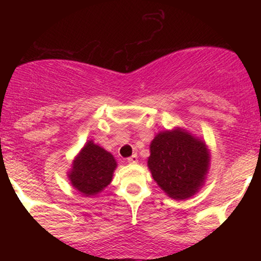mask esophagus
Here are the masks:
<instances>
[{
	"mask_svg": "<svg viewBox=\"0 0 261 261\" xmlns=\"http://www.w3.org/2000/svg\"><path fill=\"white\" fill-rule=\"evenodd\" d=\"M137 161H139V158H137V154H133L131 157L127 158V162L130 164H136Z\"/></svg>",
	"mask_w": 261,
	"mask_h": 261,
	"instance_id": "obj_1",
	"label": "esophagus"
}]
</instances>
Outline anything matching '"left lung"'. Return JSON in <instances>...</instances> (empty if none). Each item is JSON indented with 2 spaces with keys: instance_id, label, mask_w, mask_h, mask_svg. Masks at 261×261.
Segmentation results:
<instances>
[{
  "instance_id": "8db88e82",
  "label": "left lung",
  "mask_w": 261,
  "mask_h": 261,
  "mask_svg": "<svg viewBox=\"0 0 261 261\" xmlns=\"http://www.w3.org/2000/svg\"><path fill=\"white\" fill-rule=\"evenodd\" d=\"M147 167L164 193L174 200L194 196L205 184L211 154L206 142L180 126L161 131L149 145Z\"/></svg>"
}]
</instances>
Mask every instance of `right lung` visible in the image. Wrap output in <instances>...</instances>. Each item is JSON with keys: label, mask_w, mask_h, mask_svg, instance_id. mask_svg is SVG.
Wrapping results in <instances>:
<instances>
[{"label": "right lung", "mask_w": 261, "mask_h": 261, "mask_svg": "<svg viewBox=\"0 0 261 261\" xmlns=\"http://www.w3.org/2000/svg\"><path fill=\"white\" fill-rule=\"evenodd\" d=\"M116 167L114 155L89 140L74 157L67 178L83 196H95L112 182Z\"/></svg>", "instance_id": "obj_1"}]
</instances>
